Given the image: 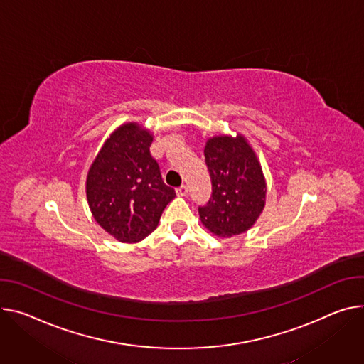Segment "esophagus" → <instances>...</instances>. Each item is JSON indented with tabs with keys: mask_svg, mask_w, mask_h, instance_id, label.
<instances>
[{
	"mask_svg": "<svg viewBox=\"0 0 364 364\" xmlns=\"http://www.w3.org/2000/svg\"><path fill=\"white\" fill-rule=\"evenodd\" d=\"M187 191H188V188H187V186H186V184H181L180 187H177V188H176V193H177L178 196H186V194H187Z\"/></svg>",
	"mask_w": 364,
	"mask_h": 364,
	"instance_id": "esophagus-1",
	"label": "esophagus"
}]
</instances>
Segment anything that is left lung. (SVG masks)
<instances>
[{"instance_id": "obj_1", "label": "left lung", "mask_w": 364, "mask_h": 364, "mask_svg": "<svg viewBox=\"0 0 364 364\" xmlns=\"http://www.w3.org/2000/svg\"><path fill=\"white\" fill-rule=\"evenodd\" d=\"M212 196L199 206L202 223L219 237L245 232L266 202V180L259 162L242 136H216L205 148Z\"/></svg>"}]
</instances>
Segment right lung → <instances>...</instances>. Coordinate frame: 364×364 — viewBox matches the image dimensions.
<instances>
[{"instance_id":"obj_1","label":"right lung","mask_w":364,"mask_h":364,"mask_svg":"<svg viewBox=\"0 0 364 364\" xmlns=\"http://www.w3.org/2000/svg\"><path fill=\"white\" fill-rule=\"evenodd\" d=\"M152 135L136 123L120 126L106 141L87 177L94 219L122 242H138L156 228L176 191L164 183L151 155Z\"/></svg>"}]
</instances>
